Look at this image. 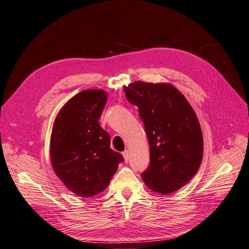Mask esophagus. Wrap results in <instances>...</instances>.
<instances>
[{"instance_id": "obj_1", "label": "esophagus", "mask_w": 249, "mask_h": 249, "mask_svg": "<svg viewBox=\"0 0 249 249\" xmlns=\"http://www.w3.org/2000/svg\"><path fill=\"white\" fill-rule=\"evenodd\" d=\"M123 156H124V159L125 162L129 161V159H130V152H129V150H124V152L123 153Z\"/></svg>"}]
</instances>
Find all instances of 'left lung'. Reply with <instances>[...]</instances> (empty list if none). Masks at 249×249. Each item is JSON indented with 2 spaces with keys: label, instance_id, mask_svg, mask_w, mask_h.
Returning <instances> with one entry per match:
<instances>
[{
  "label": "left lung",
  "instance_id": "left-lung-1",
  "mask_svg": "<svg viewBox=\"0 0 249 249\" xmlns=\"http://www.w3.org/2000/svg\"><path fill=\"white\" fill-rule=\"evenodd\" d=\"M124 89L126 100L139 108L149 143V165L142 179L160 194L180 189L202 160L203 139L194 110L170 84L137 81Z\"/></svg>",
  "mask_w": 249,
  "mask_h": 249
}]
</instances>
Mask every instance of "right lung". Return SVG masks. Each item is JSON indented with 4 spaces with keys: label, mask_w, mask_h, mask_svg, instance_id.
<instances>
[{
    "label": "right lung",
    "mask_w": 249,
    "mask_h": 249,
    "mask_svg": "<svg viewBox=\"0 0 249 249\" xmlns=\"http://www.w3.org/2000/svg\"><path fill=\"white\" fill-rule=\"evenodd\" d=\"M106 102L104 90H84L64 105L53 126V168L62 183L82 197L106 189L124 161L122 154L110 148L109 134L99 123Z\"/></svg>",
    "instance_id": "obj_1"
}]
</instances>
